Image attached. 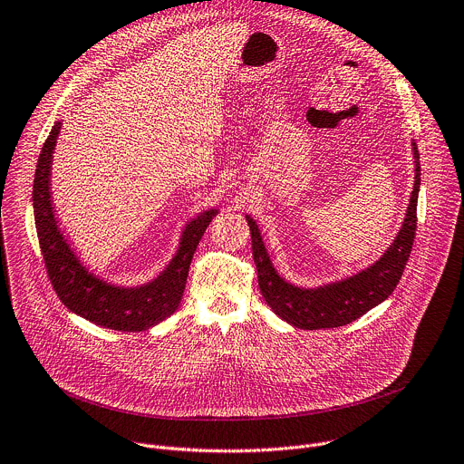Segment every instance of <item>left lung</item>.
I'll return each mask as SVG.
<instances>
[{
    "label": "left lung",
    "instance_id": "1",
    "mask_svg": "<svg viewBox=\"0 0 464 464\" xmlns=\"http://www.w3.org/2000/svg\"><path fill=\"white\" fill-rule=\"evenodd\" d=\"M412 146L416 159V182L401 231L374 266L351 278L318 289H300L287 284L275 271L262 242L258 226L251 217H246L251 231L253 258L258 271L260 293L275 314L298 329H333L358 320L392 295L411 256L418 224L421 166L416 142H412Z\"/></svg>",
    "mask_w": 464,
    "mask_h": 464
}]
</instances>
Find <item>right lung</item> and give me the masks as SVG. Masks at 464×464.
<instances>
[{"mask_svg":"<svg viewBox=\"0 0 464 464\" xmlns=\"http://www.w3.org/2000/svg\"><path fill=\"white\" fill-rule=\"evenodd\" d=\"M61 122L46 137L34 177V218L50 284L59 300L88 322L122 333L146 331L171 316L182 298L193 253L217 209L191 220L180 238V247L159 278L140 287H115L90 275L57 229L50 200V164Z\"/></svg>","mask_w":464,"mask_h":464,"instance_id":"1","label":"right lung"}]
</instances>
